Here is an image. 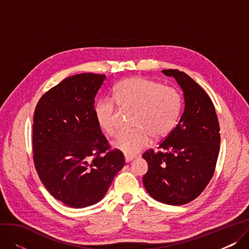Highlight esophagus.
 <instances>
[{"mask_svg":"<svg viewBox=\"0 0 249 249\" xmlns=\"http://www.w3.org/2000/svg\"><path fill=\"white\" fill-rule=\"evenodd\" d=\"M133 160H135L134 156H125V161L126 162H130V161H132Z\"/></svg>","mask_w":249,"mask_h":249,"instance_id":"obj_1","label":"esophagus"}]
</instances>
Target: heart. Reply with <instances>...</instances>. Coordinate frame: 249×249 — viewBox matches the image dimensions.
<instances>
[{
  "label": "heart",
  "mask_w": 249,
  "mask_h": 249,
  "mask_svg": "<svg viewBox=\"0 0 249 249\" xmlns=\"http://www.w3.org/2000/svg\"><path fill=\"white\" fill-rule=\"evenodd\" d=\"M114 99L122 108L136 109L130 132L118 136L112 143L115 149L127 156H134L151 142L162 140L176 128L181 109L178 90L145 77H129L114 89ZM98 125L109 136L117 131V110L111 99H100L94 106Z\"/></svg>",
  "instance_id": "heart-1"
}]
</instances>
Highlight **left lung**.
<instances>
[{
	"mask_svg": "<svg viewBox=\"0 0 249 249\" xmlns=\"http://www.w3.org/2000/svg\"><path fill=\"white\" fill-rule=\"evenodd\" d=\"M184 91L185 108L174 131L142 158L148 163L143 185L163 204L180 206L193 200L211 180L220 150V127L210 97L187 73L163 70Z\"/></svg>",
	"mask_w": 249,
	"mask_h": 249,
	"instance_id": "1",
	"label": "left lung"
}]
</instances>
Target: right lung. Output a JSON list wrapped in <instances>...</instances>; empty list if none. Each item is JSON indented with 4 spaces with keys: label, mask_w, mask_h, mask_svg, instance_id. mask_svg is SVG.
I'll list each match as a JSON object with an SVG mask.
<instances>
[{
    "label": "right lung",
    "mask_w": 249,
    "mask_h": 249,
    "mask_svg": "<svg viewBox=\"0 0 249 249\" xmlns=\"http://www.w3.org/2000/svg\"><path fill=\"white\" fill-rule=\"evenodd\" d=\"M105 74H74L38 101L33 117V160L51 196L71 208L100 202L124 155L111 149L94 114L95 97Z\"/></svg>",
    "instance_id": "add662e5"
}]
</instances>
